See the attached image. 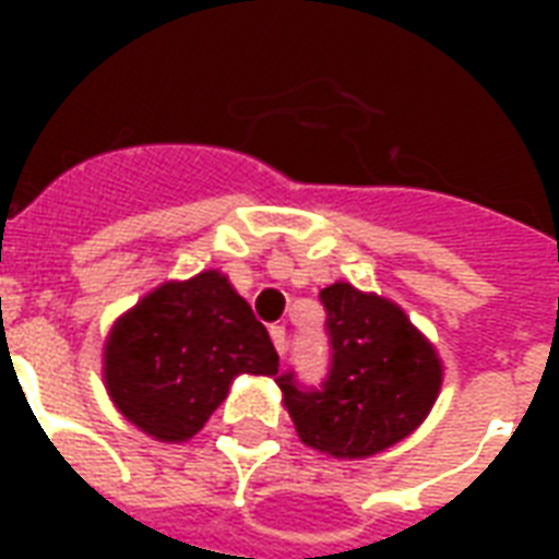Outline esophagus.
Here are the masks:
<instances>
[{
  "label": "esophagus",
  "mask_w": 559,
  "mask_h": 559,
  "mask_svg": "<svg viewBox=\"0 0 559 559\" xmlns=\"http://www.w3.org/2000/svg\"><path fill=\"white\" fill-rule=\"evenodd\" d=\"M270 336H272V345H275V350H278V354H284V350H287V331H284L281 324H275V328H270Z\"/></svg>",
  "instance_id": "34e87169"
}]
</instances>
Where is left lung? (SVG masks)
<instances>
[{
  "label": "left lung",
  "mask_w": 559,
  "mask_h": 559,
  "mask_svg": "<svg viewBox=\"0 0 559 559\" xmlns=\"http://www.w3.org/2000/svg\"><path fill=\"white\" fill-rule=\"evenodd\" d=\"M333 362L322 389L281 373L284 408L301 443L340 461H362L415 432L441 394L443 362L403 307L348 281L322 289Z\"/></svg>",
  "instance_id": "left-lung-1"
}]
</instances>
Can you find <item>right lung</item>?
<instances>
[{
  "instance_id": "add662e5",
  "label": "right lung",
  "mask_w": 559,
  "mask_h": 559,
  "mask_svg": "<svg viewBox=\"0 0 559 559\" xmlns=\"http://www.w3.org/2000/svg\"><path fill=\"white\" fill-rule=\"evenodd\" d=\"M240 373L275 377L278 354L219 270L159 284L118 316L104 342L109 400L162 443L200 432Z\"/></svg>"
}]
</instances>
